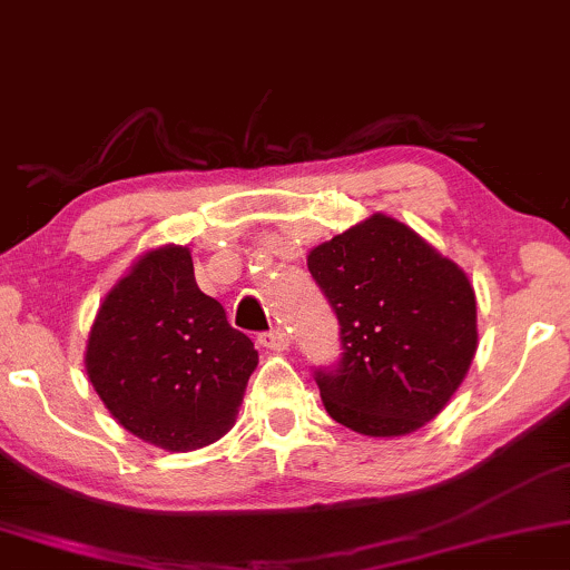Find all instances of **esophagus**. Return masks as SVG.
<instances>
[{"instance_id": "34e87169", "label": "esophagus", "mask_w": 570, "mask_h": 570, "mask_svg": "<svg viewBox=\"0 0 570 570\" xmlns=\"http://www.w3.org/2000/svg\"><path fill=\"white\" fill-rule=\"evenodd\" d=\"M257 342L263 347H267V351H286L289 347V337H286L284 328H271V332H263L257 337Z\"/></svg>"}]
</instances>
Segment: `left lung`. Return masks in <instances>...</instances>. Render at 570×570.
Masks as SVG:
<instances>
[{
	"label": "left lung",
	"mask_w": 570,
	"mask_h": 570,
	"mask_svg": "<svg viewBox=\"0 0 570 570\" xmlns=\"http://www.w3.org/2000/svg\"><path fill=\"white\" fill-rule=\"evenodd\" d=\"M307 271L337 313L345 351L315 372L328 416L368 438L435 420L478 351L468 273L382 212L313 246Z\"/></svg>",
	"instance_id": "obj_1"
}]
</instances>
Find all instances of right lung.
Returning a JSON list of instances; mask_svg holds the SVG:
<instances>
[{"label":"right lung","mask_w":570,"mask_h":570,"mask_svg":"<svg viewBox=\"0 0 570 570\" xmlns=\"http://www.w3.org/2000/svg\"><path fill=\"white\" fill-rule=\"evenodd\" d=\"M255 342L198 289L188 246L148 249L106 294L85 366L121 428L167 451H196L236 422L257 368Z\"/></svg>","instance_id":"add662e5"}]
</instances>
